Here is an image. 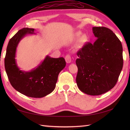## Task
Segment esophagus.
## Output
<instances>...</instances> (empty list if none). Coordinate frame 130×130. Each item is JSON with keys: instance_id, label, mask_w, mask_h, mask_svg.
<instances>
[{"instance_id": "esophagus-1", "label": "esophagus", "mask_w": 130, "mask_h": 130, "mask_svg": "<svg viewBox=\"0 0 130 130\" xmlns=\"http://www.w3.org/2000/svg\"><path fill=\"white\" fill-rule=\"evenodd\" d=\"M65 60H66V62L67 63H71V62H72L71 57H70V56L69 55H67L66 56Z\"/></svg>"}]
</instances>
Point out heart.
Instances as JSON below:
<instances>
[{"instance_id": "b5f03b06", "label": "heart", "mask_w": 130, "mask_h": 130, "mask_svg": "<svg viewBox=\"0 0 130 130\" xmlns=\"http://www.w3.org/2000/svg\"><path fill=\"white\" fill-rule=\"evenodd\" d=\"M81 35V32H78L77 34V35L78 36H80ZM87 39L88 37L87 36V35H83L81 37V41L82 42H86V41H87Z\"/></svg>"}]
</instances>
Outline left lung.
<instances>
[{"label": "left lung", "mask_w": 130, "mask_h": 130, "mask_svg": "<svg viewBox=\"0 0 130 130\" xmlns=\"http://www.w3.org/2000/svg\"><path fill=\"white\" fill-rule=\"evenodd\" d=\"M96 40L77 53L76 81L81 92L99 95L114 87L123 66V46L115 33L105 27H93Z\"/></svg>", "instance_id": "obj_1"}]
</instances>
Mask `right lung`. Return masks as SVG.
I'll return each mask as SVG.
<instances>
[{"instance_id":"right-lung-1","label":"right lung","mask_w":130,"mask_h":130,"mask_svg":"<svg viewBox=\"0 0 130 130\" xmlns=\"http://www.w3.org/2000/svg\"><path fill=\"white\" fill-rule=\"evenodd\" d=\"M34 31V29L24 27L10 39L6 49L5 68L11 85L17 91L27 96L40 98L48 95L55 88L58 74L66 63L64 58L46 55L30 71L20 69L15 59L18 45L27 35L36 34Z\"/></svg>"}]
</instances>
